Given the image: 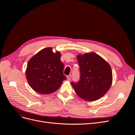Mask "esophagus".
I'll return each mask as SVG.
<instances>
[{"instance_id":"esophagus-1","label":"esophagus","mask_w":135,"mask_h":135,"mask_svg":"<svg viewBox=\"0 0 135 135\" xmlns=\"http://www.w3.org/2000/svg\"><path fill=\"white\" fill-rule=\"evenodd\" d=\"M71 77H72V76H71V75H68L67 76V79L68 80H70L71 79Z\"/></svg>"}]
</instances>
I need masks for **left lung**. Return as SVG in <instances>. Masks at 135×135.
<instances>
[{
	"mask_svg": "<svg viewBox=\"0 0 135 135\" xmlns=\"http://www.w3.org/2000/svg\"><path fill=\"white\" fill-rule=\"evenodd\" d=\"M80 79L71 81L75 92L81 99L95 101L103 97L111 87L112 71L109 64L95 53L78 56Z\"/></svg>",
	"mask_w": 135,
	"mask_h": 135,
	"instance_id": "1",
	"label": "left lung"
}]
</instances>
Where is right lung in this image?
I'll list each match as a JSON object with an SVG mask.
<instances>
[{
	"instance_id": "right-lung-1",
	"label": "right lung",
	"mask_w": 135,
	"mask_h": 135,
	"mask_svg": "<svg viewBox=\"0 0 135 135\" xmlns=\"http://www.w3.org/2000/svg\"><path fill=\"white\" fill-rule=\"evenodd\" d=\"M61 56L59 52L54 54L52 48L48 47L39 51L28 61L26 78L35 91L43 95L54 93L66 79Z\"/></svg>"
}]
</instances>
